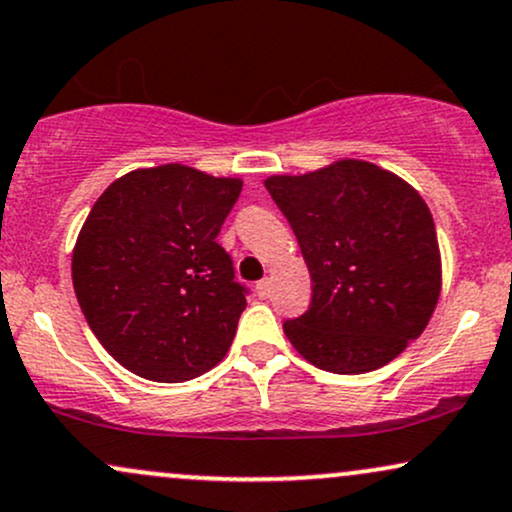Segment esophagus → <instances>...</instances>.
<instances>
[{"label": "esophagus", "mask_w": 512, "mask_h": 512, "mask_svg": "<svg viewBox=\"0 0 512 512\" xmlns=\"http://www.w3.org/2000/svg\"><path fill=\"white\" fill-rule=\"evenodd\" d=\"M255 293L260 295V298H269V293H272V281H269V279H262V281H257V286H255Z\"/></svg>", "instance_id": "1"}]
</instances>
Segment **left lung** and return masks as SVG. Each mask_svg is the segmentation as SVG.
Segmentation results:
<instances>
[{
	"instance_id": "obj_1",
	"label": "left lung",
	"mask_w": 512,
	"mask_h": 512,
	"mask_svg": "<svg viewBox=\"0 0 512 512\" xmlns=\"http://www.w3.org/2000/svg\"><path fill=\"white\" fill-rule=\"evenodd\" d=\"M298 238L312 303L283 322L307 362L334 374L389 365L427 329L441 295V252L427 202L362 159L264 181Z\"/></svg>"
}]
</instances>
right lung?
Masks as SVG:
<instances>
[{
  "instance_id": "add662e5",
  "label": "right lung",
  "mask_w": 512,
  "mask_h": 512,
  "mask_svg": "<svg viewBox=\"0 0 512 512\" xmlns=\"http://www.w3.org/2000/svg\"><path fill=\"white\" fill-rule=\"evenodd\" d=\"M240 190V178L162 164L116 178L92 205L73 248V291L128 372L178 384L229 353L248 303L217 236Z\"/></svg>"
}]
</instances>
